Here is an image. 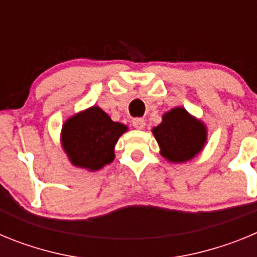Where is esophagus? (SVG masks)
<instances>
[{
	"label": "esophagus",
	"instance_id": "esophagus-1",
	"mask_svg": "<svg viewBox=\"0 0 257 257\" xmlns=\"http://www.w3.org/2000/svg\"><path fill=\"white\" fill-rule=\"evenodd\" d=\"M133 126L135 127V128H138V130H142V128H144L145 126V121L143 119V118H134Z\"/></svg>",
	"mask_w": 257,
	"mask_h": 257
}]
</instances>
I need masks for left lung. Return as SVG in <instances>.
<instances>
[{
    "label": "left lung",
    "instance_id": "obj_1",
    "mask_svg": "<svg viewBox=\"0 0 257 257\" xmlns=\"http://www.w3.org/2000/svg\"><path fill=\"white\" fill-rule=\"evenodd\" d=\"M152 133L160 145L161 156L174 163H184L194 158L207 140L205 123L181 106L165 113L162 122Z\"/></svg>",
    "mask_w": 257,
    "mask_h": 257
}]
</instances>
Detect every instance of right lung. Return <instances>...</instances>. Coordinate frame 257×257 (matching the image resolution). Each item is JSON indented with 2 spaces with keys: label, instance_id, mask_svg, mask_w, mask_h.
Instances as JSON below:
<instances>
[{
  "label": "right lung",
  "instance_id": "add662e5",
  "mask_svg": "<svg viewBox=\"0 0 257 257\" xmlns=\"http://www.w3.org/2000/svg\"><path fill=\"white\" fill-rule=\"evenodd\" d=\"M127 126L113 122L99 106L68 118L61 128V145L70 163L97 171L114 160V145Z\"/></svg>",
  "mask_w": 257,
  "mask_h": 257
}]
</instances>
